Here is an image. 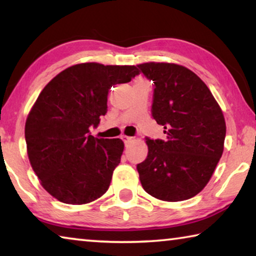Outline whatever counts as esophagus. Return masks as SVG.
<instances>
[{
    "instance_id": "1",
    "label": "esophagus",
    "mask_w": 256,
    "mask_h": 256,
    "mask_svg": "<svg viewBox=\"0 0 256 256\" xmlns=\"http://www.w3.org/2000/svg\"><path fill=\"white\" fill-rule=\"evenodd\" d=\"M122 138H123V141L125 142V144H128L130 141H132V138H131V136H124Z\"/></svg>"
}]
</instances>
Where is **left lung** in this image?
Here are the masks:
<instances>
[{
    "mask_svg": "<svg viewBox=\"0 0 256 256\" xmlns=\"http://www.w3.org/2000/svg\"><path fill=\"white\" fill-rule=\"evenodd\" d=\"M154 81L151 115L166 134L146 138L148 156L138 164L142 188L162 201H184L204 188L222 158L226 123L218 102L196 73L170 63L136 66Z\"/></svg>",
    "mask_w": 256,
    "mask_h": 256,
    "instance_id": "obj_1",
    "label": "left lung"
}]
</instances>
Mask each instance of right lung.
<instances>
[{
  "label": "right lung",
  "mask_w": 256,
  "mask_h": 256,
  "mask_svg": "<svg viewBox=\"0 0 256 256\" xmlns=\"http://www.w3.org/2000/svg\"><path fill=\"white\" fill-rule=\"evenodd\" d=\"M138 74L134 66L82 63L66 68L42 89L24 128L34 172L50 196L68 204H84L110 188L120 162V138L90 133L107 112L112 86Z\"/></svg>",
  "instance_id": "obj_1"
}]
</instances>
